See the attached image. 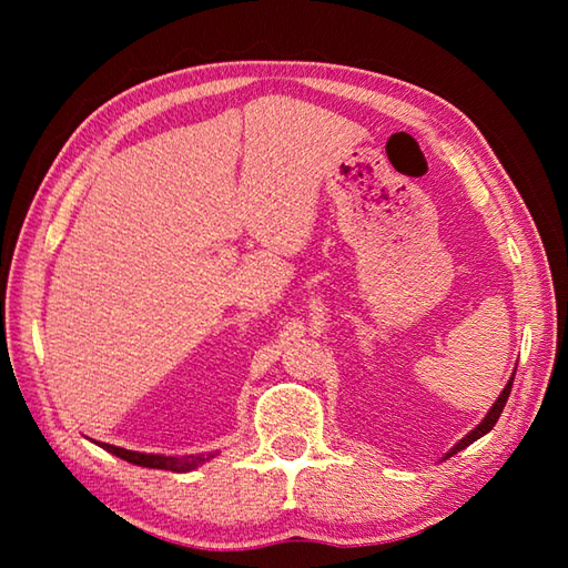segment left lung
Instances as JSON below:
<instances>
[{
	"mask_svg": "<svg viewBox=\"0 0 568 568\" xmlns=\"http://www.w3.org/2000/svg\"><path fill=\"white\" fill-rule=\"evenodd\" d=\"M515 378V376H513ZM513 378L508 381V385H505V388H503V393H500V397H498V400H496V405H493L490 407V413L486 415V419L484 422H480V425L474 429V432H468L466 434V437L462 439V442H458L456 446H454V449L449 452V454H446V456H452V454H456V452H462V449H466V446L468 444H474L476 439H480V437H484V434H488L493 427H496V422H498V417H500V413H503V407H505V403H508V397H510V388H513Z\"/></svg>",
	"mask_w": 568,
	"mask_h": 568,
	"instance_id": "left-lung-1",
	"label": "left lung"
}]
</instances>
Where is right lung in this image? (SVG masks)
Returning a JSON list of instances; mask_svg holds the SVG:
<instances>
[{
	"mask_svg": "<svg viewBox=\"0 0 568 568\" xmlns=\"http://www.w3.org/2000/svg\"><path fill=\"white\" fill-rule=\"evenodd\" d=\"M106 452L124 458L129 464H136V466H146V468H165V470H190L195 468L197 464H202L204 458L202 456H187V458H178V456H159V454H141V452H129L122 449V446H114V444H102Z\"/></svg>",
	"mask_w": 568,
	"mask_h": 568,
	"instance_id": "right-lung-1",
	"label": "right lung"
}]
</instances>
